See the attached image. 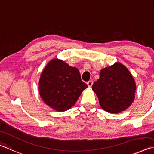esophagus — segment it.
<instances>
[{"label":"esophagus","instance_id":"1","mask_svg":"<svg viewBox=\"0 0 154 154\" xmlns=\"http://www.w3.org/2000/svg\"><path fill=\"white\" fill-rule=\"evenodd\" d=\"M93 84V82L92 80H89V81L87 82V85H88V87H92Z\"/></svg>","mask_w":154,"mask_h":154}]
</instances>
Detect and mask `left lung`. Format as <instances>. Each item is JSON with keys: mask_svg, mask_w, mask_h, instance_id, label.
I'll list each match as a JSON object with an SVG mask.
<instances>
[{"mask_svg": "<svg viewBox=\"0 0 154 154\" xmlns=\"http://www.w3.org/2000/svg\"><path fill=\"white\" fill-rule=\"evenodd\" d=\"M92 88L105 111L116 114L124 111L134 101L136 84L130 72L120 63L101 70Z\"/></svg>", "mask_w": 154, "mask_h": 154, "instance_id": "left-lung-1", "label": "left lung"}]
</instances>
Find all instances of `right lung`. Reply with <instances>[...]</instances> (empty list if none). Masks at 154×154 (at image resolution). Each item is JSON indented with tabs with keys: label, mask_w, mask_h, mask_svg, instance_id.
<instances>
[{
	"label": "right lung",
	"mask_w": 154,
	"mask_h": 154,
	"mask_svg": "<svg viewBox=\"0 0 154 154\" xmlns=\"http://www.w3.org/2000/svg\"><path fill=\"white\" fill-rule=\"evenodd\" d=\"M88 86L82 81L76 67L53 59L42 72L39 93L45 103L59 112L66 111L75 103Z\"/></svg>",
	"instance_id": "add662e5"
}]
</instances>
